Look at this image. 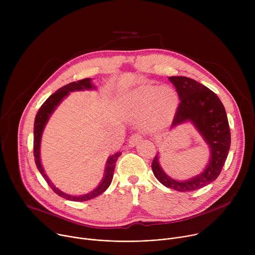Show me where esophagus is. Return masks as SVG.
<instances>
[{
    "instance_id": "esophagus-1",
    "label": "esophagus",
    "mask_w": 255,
    "mask_h": 255,
    "mask_svg": "<svg viewBox=\"0 0 255 255\" xmlns=\"http://www.w3.org/2000/svg\"><path fill=\"white\" fill-rule=\"evenodd\" d=\"M142 136L140 133H135V134H132L128 140V143H129V146L130 147H133L134 145H136L140 140H141Z\"/></svg>"
}]
</instances>
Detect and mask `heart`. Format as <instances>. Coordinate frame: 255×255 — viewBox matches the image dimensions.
I'll use <instances>...</instances> for the list:
<instances>
[{
	"instance_id": "heart-1",
	"label": "heart",
	"mask_w": 255,
	"mask_h": 255,
	"mask_svg": "<svg viewBox=\"0 0 255 255\" xmlns=\"http://www.w3.org/2000/svg\"><path fill=\"white\" fill-rule=\"evenodd\" d=\"M177 107V95L168 86L142 85L124 96L121 108L124 114L133 118L147 115L152 125L165 124L171 120Z\"/></svg>"
}]
</instances>
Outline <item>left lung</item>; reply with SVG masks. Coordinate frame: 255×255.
Wrapping results in <instances>:
<instances>
[{
  "instance_id": "1",
  "label": "left lung",
  "mask_w": 255,
  "mask_h": 255,
  "mask_svg": "<svg viewBox=\"0 0 255 255\" xmlns=\"http://www.w3.org/2000/svg\"><path fill=\"white\" fill-rule=\"evenodd\" d=\"M180 100L170 129L191 123L210 149L208 163L201 173L185 180L167 175L159 163L156 153L151 168L154 176L166 188L189 192L202 189L219 176L231 144V133L225 108L218 96L204 85L186 77H170Z\"/></svg>"
}]
</instances>
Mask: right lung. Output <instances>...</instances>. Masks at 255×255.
Here are the masks:
<instances>
[{
	"mask_svg": "<svg viewBox=\"0 0 255 255\" xmlns=\"http://www.w3.org/2000/svg\"><path fill=\"white\" fill-rule=\"evenodd\" d=\"M85 90H96V86L93 85L92 79H84L78 82L70 83L60 89H58L54 94H52L40 107L39 111L35 117L34 121V142H33V153H34V159L36 166H37L39 172L42 174L43 178L46 180V183L49 185V187L52 189V191L57 194L59 197H62L66 200L69 201H76V202H84V201H89L91 199H94L98 196H100L102 193H104L109 187H110L113 175H114V170H115V165L118 157L122 154V152L118 151L112 155H110L107 159L105 170H104V176L101 180V183L99 186L94 189L92 192L85 194V195H80V196H72L68 195L66 193H63L59 189H57L49 179V177L46 175L44 168L41 163V158H40V145H41V138H42V133L43 130L54 112L55 109L58 107V105L63 101L64 98H66L69 93L72 92H79V91H85Z\"/></svg>",
	"mask_w": 255,
	"mask_h": 255,
	"instance_id": "obj_1",
	"label": "right lung"
}]
</instances>
